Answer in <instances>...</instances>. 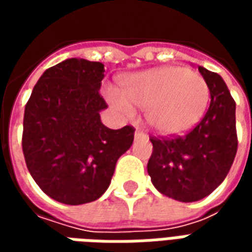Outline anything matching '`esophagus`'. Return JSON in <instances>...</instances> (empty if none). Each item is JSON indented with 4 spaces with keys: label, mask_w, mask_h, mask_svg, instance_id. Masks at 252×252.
Returning a JSON list of instances; mask_svg holds the SVG:
<instances>
[{
    "label": "esophagus",
    "mask_w": 252,
    "mask_h": 252,
    "mask_svg": "<svg viewBox=\"0 0 252 252\" xmlns=\"http://www.w3.org/2000/svg\"><path fill=\"white\" fill-rule=\"evenodd\" d=\"M142 135H143V132L140 131V129H136V132H135V137L142 136Z\"/></svg>",
    "instance_id": "obj_1"
}]
</instances>
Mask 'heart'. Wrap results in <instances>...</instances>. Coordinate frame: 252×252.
<instances>
[{
    "mask_svg": "<svg viewBox=\"0 0 252 252\" xmlns=\"http://www.w3.org/2000/svg\"><path fill=\"white\" fill-rule=\"evenodd\" d=\"M105 97L124 117H133L135 106L146 109V121L154 132L174 136L202 120L211 92L200 74L185 67L163 66L128 75L121 90L105 89Z\"/></svg>",
    "mask_w": 252,
    "mask_h": 252,
    "instance_id": "b5f03b06",
    "label": "heart"
}]
</instances>
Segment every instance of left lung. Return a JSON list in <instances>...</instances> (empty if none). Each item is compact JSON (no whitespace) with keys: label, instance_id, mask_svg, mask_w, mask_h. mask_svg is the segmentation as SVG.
I'll return each mask as SVG.
<instances>
[{"label":"left lung","instance_id":"obj_1","mask_svg":"<svg viewBox=\"0 0 252 252\" xmlns=\"http://www.w3.org/2000/svg\"><path fill=\"white\" fill-rule=\"evenodd\" d=\"M209 86L211 105L185 136L151 137L147 171L159 193L181 202L209 195L227 177L238 151L236 104L219 74L198 66Z\"/></svg>","mask_w":252,"mask_h":252}]
</instances>
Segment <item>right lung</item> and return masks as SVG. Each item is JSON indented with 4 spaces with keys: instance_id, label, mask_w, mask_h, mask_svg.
I'll list each match as a JSON object with an SVG mask.
<instances>
[{
    "instance_id": "right-lung-1",
    "label": "right lung",
    "mask_w": 252,
    "mask_h": 252,
    "mask_svg": "<svg viewBox=\"0 0 252 252\" xmlns=\"http://www.w3.org/2000/svg\"><path fill=\"white\" fill-rule=\"evenodd\" d=\"M104 64L71 58L47 68L24 112L23 153L32 178L52 200L81 205L109 188L135 129H110L99 112Z\"/></svg>"
}]
</instances>
